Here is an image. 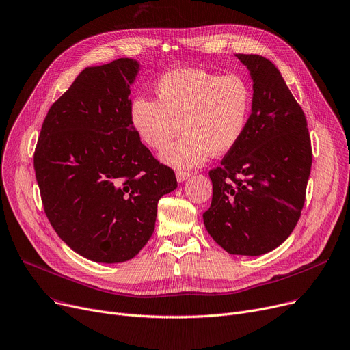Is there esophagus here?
<instances>
[{"label":"esophagus","mask_w":350,"mask_h":350,"mask_svg":"<svg viewBox=\"0 0 350 350\" xmlns=\"http://www.w3.org/2000/svg\"><path fill=\"white\" fill-rule=\"evenodd\" d=\"M190 176H191L190 172H177V173H176V177H177V181H178V183L185 181Z\"/></svg>","instance_id":"34e87169"}]
</instances>
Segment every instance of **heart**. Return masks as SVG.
Masks as SVG:
<instances>
[{
  "instance_id": "b5f03b06",
  "label": "heart",
  "mask_w": 350,
  "mask_h": 350,
  "mask_svg": "<svg viewBox=\"0 0 350 350\" xmlns=\"http://www.w3.org/2000/svg\"><path fill=\"white\" fill-rule=\"evenodd\" d=\"M157 100L137 96L129 107L131 124L141 141L161 152L166 165L189 170L213 154L234 149L243 137L253 107V90L241 75L219 76L202 68H180L156 83Z\"/></svg>"
}]
</instances>
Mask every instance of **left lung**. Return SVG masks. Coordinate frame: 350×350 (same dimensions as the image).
<instances>
[{
    "mask_svg": "<svg viewBox=\"0 0 350 350\" xmlns=\"http://www.w3.org/2000/svg\"><path fill=\"white\" fill-rule=\"evenodd\" d=\"M253 80V107L241 142L209 172L213 201L204 225L230 254L260 256L280 246L306 201L312 150L306 115L278 68L237 55Z\"/></svg>",
    "mask_w": 350,
    "mask_h": 350,
    "instance_id": "1",
    "label": "left lung"
}]
</instances>
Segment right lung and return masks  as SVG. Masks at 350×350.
<instances>
[{
  "mask_svg": "<svg viewBox=\"0 0 350 350\" xmlns=\"http://www.w3.org/2000/svg\"><path fill=\"white\" fill-rule=\"evenodd\" d=\"M139 63L85 67L51 107L33 154L44 214L59 238L97 263H122L150 239L174 172L141 142L131 118Z\"/></svg>",
  "mask_w": 350,
  "mask_h": 350,
  "instance_id": "right-lung-1",
  "label": "right lung"
}]
</instances>
